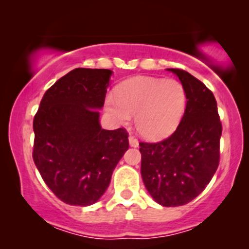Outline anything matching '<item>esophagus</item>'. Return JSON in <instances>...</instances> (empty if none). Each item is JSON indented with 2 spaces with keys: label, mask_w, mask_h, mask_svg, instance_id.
<instances>
[{
  "label": "esophagus",
  "mask_w": 249,
  "mask_h": 249,
  "mask_svg": "<svg viewBox=\"0 0 249 249\" xmlns=\"http://www.w3.org/2000/svg\"><path fill=\"white\" fill-rule=\"evenodd\" d=\"M128 142H130V146H132V147H138V145H139V142L136 139V137H133V136L128 137Z\"/></svg>",
  "instance_id": "obj_1"
}]
</instances>
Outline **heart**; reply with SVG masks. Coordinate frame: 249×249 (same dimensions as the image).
<instances>
[{
  "label": "heart",
  "instance_id": "obj_1",
  "mask_svg": "<svg viewBox=\"0 0 249 249\" xmlns=\"http://www.w3.org/2000/svg\"><path fill=\"white\" fill-rule=\"evenodd\" d=\"M186 102L184 85L176 79L139 76L123 82L116 97H107L105 107L122 125H127L136 115L134 124L141 136L160 141L178 127Z\"/></svg>",
  "mask_w": 249,
  "mask_h": 249
}]
</instances>
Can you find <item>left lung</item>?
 <instances>
[{"mask_svg":"<svg viewBox=\"0 0 249 249\" xmlns=\"http://www.w3.org/2000/svg\"><path fill=\"white\" fill-rule=\"evenodd\" d=\"M167 70L186 91L185 113L173 134L159 142H139V151L147 192L161 206L176 207L192 201L213 178L222 126L212 91L187 71Z\"/></svg>","mask_w":249,"mask_h":249,"instance_id":"obj_1","label":"left lung"}]
</instances>
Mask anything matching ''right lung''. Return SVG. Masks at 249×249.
Returning <instances> with one entry per match:
<instances>
[{"instance_id": "obj_1", "label": "right lung", "mask_w": 249, "mask_h": 249, "mask_svg": "<svg viewBox=\"0 0 249 249\" xmlns=\"http://www.w3.org/2000/svg\"><path fill=\"white\" fill-rule=\"evenodd\" d=\"M111 75L108 69H73L48 89L34 118V161L65 204L98 201L128 148L125 128L99 124Z\"/></svg>"}]
</instances>
